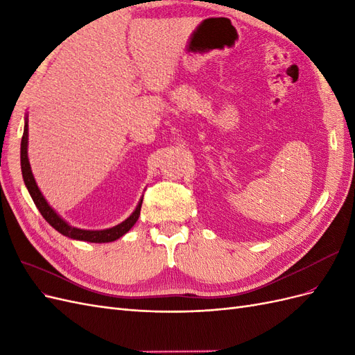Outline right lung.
<instances>
[{
  "label": "right lung",
  "instance_id": "obj_1",
  "mask_svg": "<svg viewBox=\"0 0 355 355\" xmlns=\"http://www.w3.org/2000/svg\"><path fill=\"white\" fill-rule=\"evenodd\" d=\"M20 166H22V176H24L26 189L29 192V196L32 197V200H34L37 209L42 214V218H44L58 232L65 235V237L78 240V241H89V243H111L123 237L124 234L130 231L133 225L137 222L139 214H141V206H142L144 198L139 200V204L130 216H128L125 220H123L121 223H118L115 227L108 230L92 231V230L75 228V227H71L65 219L60 218V214L56 213V210L50 206L47 200L44 198V196H42V192L40 191L35 182V178L32 175L29 158H28V115L25 116V128H24L22 144H20Z\"/></svg>",
  "mask_w": 355,
  "mask_h": 355
}]
</instances>
